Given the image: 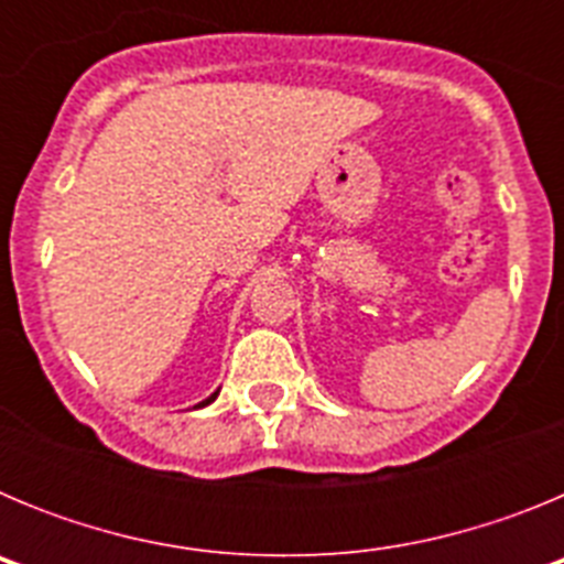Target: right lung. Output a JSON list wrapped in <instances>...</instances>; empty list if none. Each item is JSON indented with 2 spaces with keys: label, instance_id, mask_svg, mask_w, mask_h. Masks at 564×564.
I'll use <instances>...</instances> for the list:
<instances>
[{
  "label": "right lung",
  "instance_id": "right-lung-1",
  "mask_svg": "<svg viewBox=\"0 0 564 564\" xmlns=\"http://www.w3.org/2000/svg\"><path fill=\"white\" fill-rule=\"evenodd\" d=\"M214 398H217V392H214V395H208V398H206V401H200V403H197V406H194V410H200V406H208V403H212V401H214Z\"/></svg>",
  "mask_w": 564,
  "mask_h": 564
}]
</instances>
